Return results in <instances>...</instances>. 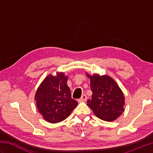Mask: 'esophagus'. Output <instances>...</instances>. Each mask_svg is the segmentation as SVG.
<instances>
[{"label":"esophagus","instance_id":"1","mask_svg":"<svg viewBox=\"0 0 153 153\" xmlns=\"http://www.w3.org/2000/svg\"><path fill=\"white\" fill-rule=\"evenodd\" d=\"M87 99V95L85 94H83V95L82 96V97L79 99V102H83V101H86V100Z\"/></svg>","mask_w":153,"mask_h":153}]
</instances>
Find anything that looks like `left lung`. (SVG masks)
<instances>
[{
    "label": "left lung",
    "instance_id": "1",
    "mask_svg": "<svg viewBox=\"0 0 153 153\" xmlns=\"http://www.w3.org/2000/svg\"><path fill=\"white\" fill-rule=\"evenodd\" d=\"M90 86L93 95L87 105L94 114L102 120L111 122L124 110L125 98L122 90L113 79L108 76L94 74L90 76Z\"/></svg>",
    "mask_w": 153,
    "mask_h": 153
}]
</instances>
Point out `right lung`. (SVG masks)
Returning <instances> with one entry per match:
<instances>
[{"label":"right lung","mask_w":153,"mask_h":153,"mask_svg":"<svg viewBox=\"0 0 153 153\" xmlns=\"http://www.w3.org/2000/svg\"><path fill=\"white\" fill-rule=\"evenodd\" d=\"M67 80L64 73L58 74L56 76L49 75L35 93L38 111L48 122L57 123L67 118L78 104L71 99Z\"/></svg>","instance_id":"1"}]
</instances>
